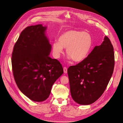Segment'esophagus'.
I'll list each match as a JSON object with an SVG mask.
<instances>
[{
	"label": "esophagus",
	"instance_id": "1",
	"mask_svg": "<svg viewBox=\"0 0 123 123\" xmlns=\"http://www.w3.org/2000/svg\"><path fill=\"white\" fill-rule=\"evenodd\" d=\"M63 69H64V73L65 74H66L67 73V68L66 67H64Z\"/></svg>",
	"mask_w": 123,
	"mask_h": 123
}]
</instances>
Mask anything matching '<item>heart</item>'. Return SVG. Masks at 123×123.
Listing matches in <instances>:
<instances>
[{"instance_id":"b5f03b06","label":"heart","mask_w":123,"mask_h":123,"mask_svg":"<svg viewBox=\"0 0 123 123\" xmlns=\"http://www.w3.org/2000/svg\"><path fill=\"white\" fill-rule=\"evenodd\" d=\"M93 46L92 35L87 32L70 30L61 34L58 41L53 44V55L59 58L66 49L68 58L75 62H81L88 57Z\"/></svg>"}]
</instances>
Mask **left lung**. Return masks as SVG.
I'll list each match as a JSON object with an SVG mask.
<instances>
[{"mask_svg":"<svg viewBox=\"0 0 123 123\" xmlns=\"http://www.w3.org/2000/svg\"><path fill=\"white\" fill-rule=\"evenodd\" d=\"M114 53L106 36L85 60L68 68L71 97L79 104L94 103L104 92L114 68Z\"/></svg>","mask_w":123,"mask_h":123,"instance_id":"left-lung-1","label":"left lung"}]
</instances>
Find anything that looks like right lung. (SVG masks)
<instances>
[{"mask_svg":"<svg viewBox=\"0 0 123 123\" xmlns=\"http://www.w3.org/2000/svg\"><path fill=\"white\" fill-rule=\"evenodd\" d=\"M42 25L26 27L14 44L11 63L18 87L30 99L42 102L49 98L52 86L63 74L58 60L49 56L52 46Z\"/></svg>","mask_w":123,"mask_h":123,"instance_id":"add662e5","label":"right lung"}]
</instances>
